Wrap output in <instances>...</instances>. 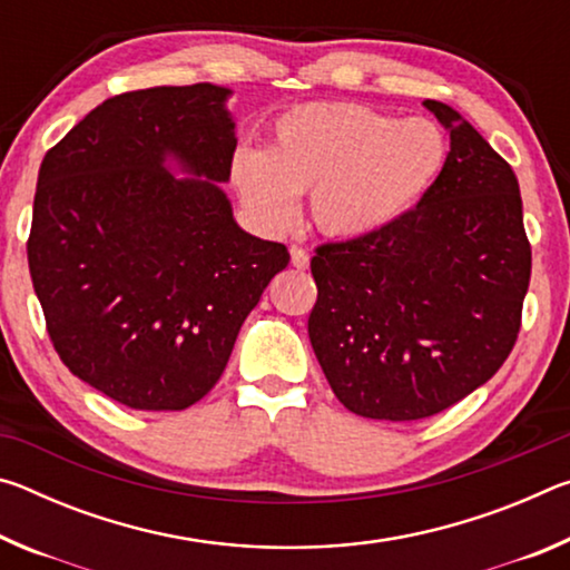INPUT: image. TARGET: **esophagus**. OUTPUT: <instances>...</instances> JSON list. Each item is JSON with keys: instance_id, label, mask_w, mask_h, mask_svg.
<instances>
[{"instance_id": "1", "label": "esophagus", "mask_w": 570, "mask_h": 570, "mask_svg": "<svg viewBox=\"0 0 570 570\" xmlns=\"http://www.w3.org/2000/svg\"><path fill=\"white\" fill-rule=\"evenodd\" d=\"M292 264L298 268V272L308 268V250L302 246H292Z\"/></svg>"}]
</instances>
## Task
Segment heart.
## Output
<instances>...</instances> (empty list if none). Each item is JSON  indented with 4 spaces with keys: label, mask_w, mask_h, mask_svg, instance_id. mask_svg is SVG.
Masks as SVG:
<instances>
[{
    "label": "heart",
    "mask_w": 570,
    "mask_h": 570,
    "mask_svg": "<svg viewBox=\"0 0 570 570\" xmlns=\"http://www.w3.org/2000/svg\"><path fill=\"white\" fill-rule=\"evenodd\" d=\"M435 122L350 102H316L276 120L272 148H240L234 180L272 228L294 224L296 193H312L314 224L336 238L374 234L417 204L445 168Z\"/></svg>",
    "instance_id": "obj_1"
}]
</instances>
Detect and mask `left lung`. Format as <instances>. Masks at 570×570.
<instances>
[{
    "mask_svg": "<svg viewBox=\"0 0 570 570\" xmlns=\"http://www.w3.org/2000/svg\"><path fill=\"white\" fill-rule=\"evenodd\" d=\"M450 153L420 204L374 234L316 246L308 340L346 410L432 417L513 352L530 240L513 168L445 102L424 100Z\"/></svg>",
    "mask_w": 570,
    "mask_h": 570,
    "instance_id": "obj_1",
    "label": "left lung"
}]
</instances>
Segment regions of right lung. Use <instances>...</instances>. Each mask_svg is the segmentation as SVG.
<instances>
[{"label":"right lung","mask_w":570,"mask_h":570,"mask_svg":"<svg viewBox=\"0 0 570 570\" xmlns=\"http://www.w3.org/2000/svg\"><path fill=\"white\" fill-rule=\"evenodd\" d=\"M228 90L105 100L47 150L27 262L47 334L75 377L130 410L214 390L240 324L284 272V244L240 230L216 180L234 163ZM173 151L204 179L161 168Z\"/></svg>","instance_id":"add662e5"}]
</instances>
